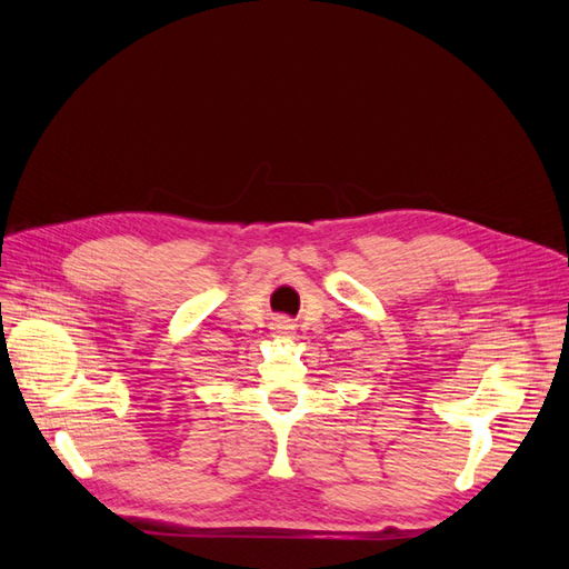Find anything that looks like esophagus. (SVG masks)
Listing matches in <instances>:
<instances>
[{
    "mask_svg": "<svg viewBox=\"0 0 569 569\" xmlns=\"http://www.w3.org/2000/svg\"><path fill=\"white\" fill-rule=\"evenodd\" d=\"M274 335H278V337H291V335H295V325L282 318V320L274 322Z\"/></svg>",
    "mask_w": 569,
    "mask_h": 569,
    "instance_id": "1",
    "label": "esophagus"
}]
</instances>
